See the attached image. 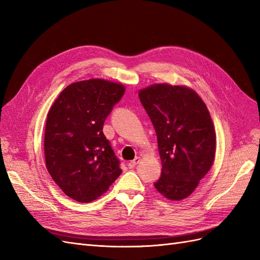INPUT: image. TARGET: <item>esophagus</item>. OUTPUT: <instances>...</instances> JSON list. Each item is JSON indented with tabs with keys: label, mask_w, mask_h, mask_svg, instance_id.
<instances>
[{
	"label": "esophagus",
	"mask_w": 260,
	"mask_h": 260,
	"mask_svg": "<svg viewBox=\"0 0 260 260\" xmlns=\"http://www.w3.org/2000/svg\"><path fill=\"white\" fill-rule=\"evenodd\" d=\"M140 160H141V157H136V158L135 159H133V160H131V161H129L128 162V166H129V168H135L136 166H137V165L140 162Z\"/></svg>",
	"instance_id": "1"
}]
</instances>
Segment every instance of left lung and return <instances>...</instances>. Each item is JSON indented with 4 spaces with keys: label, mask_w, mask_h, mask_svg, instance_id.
<instances>
[{
    "label": "left lung",
    "mask_w": 260,
    "mask_h": 260,
    "mask_svg": "<svg viewBox=\"0 0 260 260\" xmlns=\"http://www.w3.org/2000/svg\"><path fill=\"white\" fill-rule=\"evenodd\" d=\"M154 125L161 176L154 183L170 201L190 196L210 170L216 156V132L206 104L186 85L154 83L139 91Z\"/></svg>",
    "instance_id": "1"
}]
</instances>
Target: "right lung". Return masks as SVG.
<instances>
[{
    "mask_svg": "<svg viewBox=\"0 0 260 260\" xmlns=\"http://www.w3.org/2000/svg\"><path fill=\"white\" fill-rule=\"evenodd\" d=\"M124 90L123 84L101 78L78 81L66 86L50 108L44 132L46 169L74 201H95L121 174L103 124Z\"/></svg>",
    "mask_w": 260,
    "mask_h": 260,
    "instance_id": "obj_1",
    "label": "right lung"
}]
</instances>
